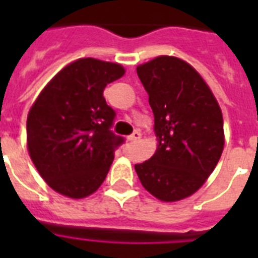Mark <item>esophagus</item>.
<instances>
[{"label":"esophagus","instance_id":"34e87169","mask_svg":"<svg viewBox=\"0 0 258 258\" xmlns=\"http://www.w3.org/2000/svg\"><path fill=\"white\" fill-rule=\"evenodd\" d=\"M142 137V134L139 133V131H135V133L133 134V135H130V137H127V141H131V142H135V141H139Z\"/></svg>","mask_w":258,"mask_h":258}]
</instances>
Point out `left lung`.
Returning <instances> with one entry per match:
<instances>
[{"label":"left lung","instance_id":"left-lung-1","mask_svg":"<svg viewBox=\"0 0 258 258\" xmlns=\"http://www.w3.org/2000/svg\"><path fill=\"white\" fill-rule=\"evenodd\" d=\"M154 112L157 151L135 165L147 191L176 202L202 187L224 151L220 104L202 76L175 56H158L137 67Z\"/></svg>","mask_w":258,"mask_h":258}]
</instances>
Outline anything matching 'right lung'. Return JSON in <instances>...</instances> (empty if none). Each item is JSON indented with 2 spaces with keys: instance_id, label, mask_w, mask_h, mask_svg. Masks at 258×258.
I'll return each mask as SVG.
<instances>
[{
  "instance_id": "1",
  "label": "right lung",
  "mask_w": 258,
  "mask_h": 258,
  "mask_svg": "<svg viewBox=\"0 0 258 258\" xmlns=\"http://www.w3.org/2000/svg\"><path fill=\"white\" fill-rule=\"evenodd\" d=\"M124 74L117 62L78 58L54 75L30 107L29 157L58 194L82 200L104 182L123 138L109 130L115 112L103 91Z\"/></svg>"
}]
</instances>
